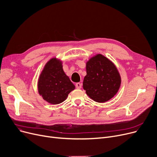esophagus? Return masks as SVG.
Instances as JSON below:
<instances>
[{
	"label": "esophagus",
	"instance_id": "obj_1",
	"mask_svg": "<svg viewBox=\"0 0 157 157\" xmlns=\"http://www.w3.org/2000/svg\"><path fill=\"white\" fill-rule=\"evenodd\" d=\"M75 86H76V88L77 89H81L82 87V84L80 83H77L75 84Z\"/></svg>",
	"mask_w": 157,
	"mask_h": 157
}]
</instances>
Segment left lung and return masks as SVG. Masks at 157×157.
<instances>
[{
	"label": "left lung",
	"mask_w": 157,
	"mask_h": 157,
	"mask_svg": "<svg viewBox=\"0 0 157 157\" xmlns=\"http://www.w3.org/2000/svg\"><path fill=\"white\" fill-rule=\"evenodd\" d=\"M83 88L94 101L104 103L116 94L121 79L116 66L108 58L96 54L86 63Z\"/></svg>",
	"instance_id": "obj_1"
}]
</instances>
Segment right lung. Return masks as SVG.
I'll use <instances>...</instances> for the list:
<instances>
[{"label":"right lung","instance_id":"obj_1","mask_svg":"<svg viewBox=\"0 0 157 157\" xmlns=\"http://www.w3.org/2000/svg\"><path fill=\"white\" fill-rule=\"evenodd\" d=\"M75 88L63 69L61 60L54 57L44 65L38 82V93L43 100L54 105L59 104Z\"/></svg>","mask_w":157,"mask_h":157}]
</instances>
